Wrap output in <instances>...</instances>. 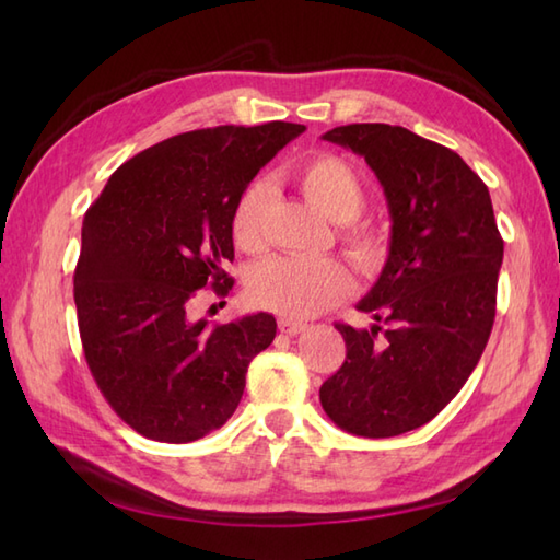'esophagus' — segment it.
<instances>
[{"label": "esophagus", "mask_w": 560, "mask_h": 560, "mask_svg": "<svg viewBox=\"0 0 560 560\" xmlns=\"http://www.w3.org/2000/svg\"><path fill=\"white\" fill-rule=\"evenodd\" d=\"M307 325L303 323V319H295V317H279V329L283 331V335H301V331L305 329Z\"/></svg>", "instance_id": "34e87169"}]
</instances>
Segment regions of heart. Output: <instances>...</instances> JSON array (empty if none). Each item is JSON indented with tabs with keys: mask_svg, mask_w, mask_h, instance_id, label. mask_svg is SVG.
<instances>
[{
	"mask_svg": "<svg viewBox=\"0 0 560 560\" xmlns=\"http://www.w3.org/2000/svg\"><path fill=\"white\" fill-rule=\"evenodd\" d=\"M299 183L305 197L325 211L331 221L347 220L341 225V243L349 255L365 271H375L385 265L389 241L385 231L371 223L351 221L365 205V189L359 173L335 156L319 153L307 159L299 171ZM271 187L265 177L249 183L231 211L233 243L243 253H257L265 245V219L269 211ZM353 271L343 259H299L273 257L253 267L247 273V295L255 305L287 317H311L327 307L347 301L353 293Z\"/></svg>",
	"mask_w": 560,
	"mask_h": 560,
	"instance_id": "obj_1",
	"label": "heart"
}]
</instances>
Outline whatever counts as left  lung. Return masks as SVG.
<instances>
[{"label": "left lung", "mask_w": 560, "mask_h": 560, "mask_svg": "<svg viewBox=\"0 0 560 560\" xmlns=\"http://www.w3.org/2000/svg\"><path fill=\"white\" fill-rule=\"evenodd\" d=\"M323 139L371 165L392 235L359 303L377 325H337L347 359L319 401L347 433L401 435L435 419L477 368L495 319L503 237L489 187L452 149L380 122L335 127Z\"/></svg>", "instance_id": "left-lung-1"}]
</instances>
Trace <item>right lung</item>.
<instances>
[{"mask_svg":"<svg viewBox=\"0 0 560 560\" xmlns=\"http://www.w3.org/2000/svg\"><path fill=\"white\" fill-rule=\"evenodd\" d=\"M303 125L175 135L117 168L83 217L74 303L103 397L137 433L192 443L231 419L249 361L277 337L269 313L192 323L199 289L229 293L231 211Z\"/></svg>","mask_w":560,"mask_h":560,"instance_id":"right-lung-1","label":"right lung"}]
</instances>
